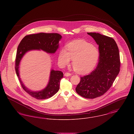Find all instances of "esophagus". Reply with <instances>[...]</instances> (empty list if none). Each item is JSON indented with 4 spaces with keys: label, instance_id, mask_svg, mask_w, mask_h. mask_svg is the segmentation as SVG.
<instances>
[{
    "label": "esophagus",
    "instance_id": "esophagus-1",
    "mask_svg": "<svg viewBox=\"0 0 134 134\" xmlns=\"http://www.w3.org/2000/svg\"><path fill=\"white\" fill-rule=\"evenodd\" d=\"M64 75L65 76H70L71 75V74L70 73H68V72H66L65 73V74H64Z\"/></svg>",
    "mask_w": 134,
    "mask_h": 134
}]
</instances>
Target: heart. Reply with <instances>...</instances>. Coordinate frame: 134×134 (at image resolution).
Instances as JSON below:
<instances>
[{
  "label": "heart",
  "mask_w": 134,
  "mask_h": 134,
  "mask_svg": "<svg viewBox=\"0 0 134 134\" xmlns=\"http://www.w3.org/2000/svg\"><path fill=\"white\" fill-rule=\"evenodd\" d=\"M99 56V51L96 46L85 41L76 40L67 45L66 50L60 51L58 61L65 66L71 59L74 69L79 73H86L94 68Z\"/></svg>",
  "instance_id": "heart-1"
}]
</instances>
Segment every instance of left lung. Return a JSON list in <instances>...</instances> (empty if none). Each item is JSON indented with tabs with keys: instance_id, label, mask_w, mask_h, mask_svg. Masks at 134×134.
Returning <instances> with one entry per match:
<instances>
[{
	"instance_id": "1",
	"label": "left lung",
	"mask_w": 134,
	"mask_h": 134,
	"mask_svg": "<svg viewBox=\"0 0 134 134\" xmlns=\"http://www.w3.org/2000/svg\"><path fill=\"white\" fill-rule=\"evenodd\" d=\"M99 46V61L89 74L80 77L75 88L84 98L92 99L103 95L110 88L120 71L119 48L114 38L99 33L87 32Z\"/></svg>"
}]
</instances>
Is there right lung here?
<instances>
[{
	"label": "right lung",
	"instance_id": "add662e5",
	"mask_svg": "<svg viewBox=\"0 0 134 134\" xmlns=\"http://www.w3.org/2000/svg\"><path fill=\"white\" fill-rule=\"evenodd\" d=\"M62 36L57 33L41 32L29 35L22 39L18 48L15 62V70L20 84L29 94L38 99H45L55 94L60 88L61 79L63 73L60 71L52 70L49 82L45 89L40 91H32L24 85L19 75L20 61L27 52L32 50H42L49 53H55L59 47V42Z\"/></svg>",
	"mask_w": 134,
	"mask_h": 134
}]
</instances>
